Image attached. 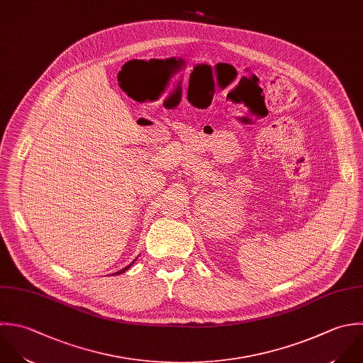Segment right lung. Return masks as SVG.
<instances>
[{
	"mask_svg": "<svg viewBox=\"0 0 363 363\" xmlns=\"http://www.w3.org/2000/svg\"><path fill=\"white\" fill-rule=\"evenodd\" d=\"M130 266H131V264H130ZM130 266H127V267H125V269H124V270H121V272H118V273H117V274H120V273H124V272H125V270H127V269H128V267H130Z\"/></svg>",
	"mask_w": 363,
	"mask_h": 363,
	"instance_id": "right-lung-1",
	"label": "right lung"
}]
</instances>
